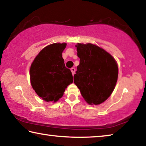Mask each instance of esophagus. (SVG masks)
Here are the masks:
<instances>
[{"label":"esophagus","instance_id":"1","mask_svg":"<svg viewBox=\"0 0 146 146\" xmlns=\"http://www.w3.org/2000/svg\"><path fill=\"white\" fill-rule=\"evenodd\" d=\"M71 73H72V75H73L74 74H75V68H71Z\"/></svg>","mask_w":146,"mask_h":146}]
</instances>
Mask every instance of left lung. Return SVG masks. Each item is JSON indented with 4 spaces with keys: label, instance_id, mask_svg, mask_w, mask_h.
Segmentation results:
<instances>
[{
    "label": "left lung",
    "instance_id": "left-lung-1",
    "mask_svg": "<svg viewBox=\"0 0 146 146\" xmlns=\"http://www.w3.org/2000/svg\"><path fill=\"white\" fill-rule=\"evenodd\" d=\"M76 47L80 64L74 83L89 104H100L114 90L118 74L117 62L110 53L94 44L78 43Z\"/></svg>",
    "mask_w": 146,
    "mask_h": 146
}]
</instances>
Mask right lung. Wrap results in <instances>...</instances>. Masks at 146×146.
<instances>
[{"label":"right lung","instance_id":"right-lung-1","mask_svg":"<svg viewBox=\"0 0 146 146\" xmlns=\"http://www.w3.org/2000/svg\"><path fill=\"white\" fill-rule=\"evenodd\" d=\"M66 43H55L44 48L30 68L31 84L36 93L47 102H56L73 82V75L65 66L62 51Z\"/></svg>","mask_w":146,"mask_h":146}]
</instances>
